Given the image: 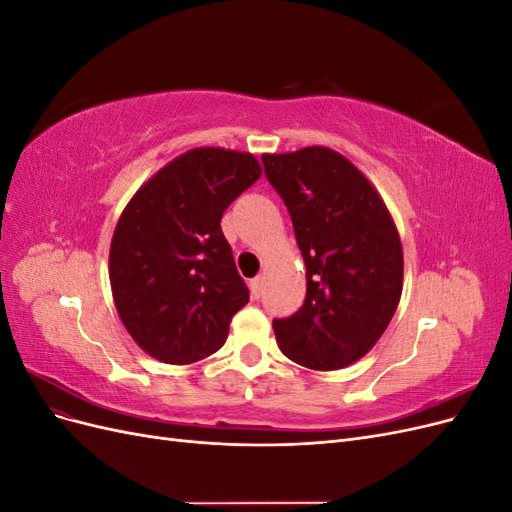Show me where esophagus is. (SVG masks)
I'll return each mask as SVG.
<instances>
[{"label": "esophagus", "instance_id": "obj_1", "mask_svg": "<svg viewBox=\"0 0 512 512\" xmlns=\"http://www.w3.org/2000/svg\"><path fill=\"white\" fill-rule=\"evenodd\" d=\"M262 284H265V277H262V275L254 277V280L250 282V290H252V297H254V299H260V297H262Z\"/></svg>", "mask_w": 512, "mask_h": 512}]
</instances>
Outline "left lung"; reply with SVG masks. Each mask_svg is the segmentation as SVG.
I'll use <instances>...</instances> for the list:
<instances>
[{"label":"left lung","instance_id":"1","mask_svg":"<svg viewBox=\"0 0 512 512\" xmlns=\"http://www.w3.org/2000/svg\"><path fill=\"white\" fill-rule=\"evenodd\" d=\"M262 164L307 269L301 309L273 320L277 346L307 369H342L374 348L399 305V232L374 185L342 153L305 147L265 153Z\"/></svg>","mask_w":512,"mask_h":512}]
</instances>
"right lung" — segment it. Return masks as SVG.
Masks as SVG:
<instances>
[{"label": "right lung", "instance_id": "add662e5", "mask_svg": "<svg viewBox=\"0 0 512 512\" xmlns=\"http://www.w3.org/2000/svg\"><path fill=\"white\" fill-rule=\"evenodd\" d=\"M262 175L252 153L200 147L160 168L115 226L108 275L134 342L170 365L218 352L250 301L222 215Z\"/></svg>", "mask_w": 512, "mask_h": 512}]
</instances>
